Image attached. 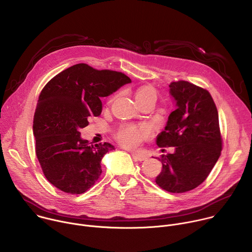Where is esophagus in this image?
<instances>
[{"instance_id":"34e87169","label":"esophagus","mask_w":252,"mask_h":252,"mask_svg":"<svg viewBox=\"0 0 252 252\" xmlns=\"http://www.w3.org/2000/svg\"><path fill=\"white\" fill-rule=\"evenodd\" d=\"M131 154V157L133 158L134 160H137V161H141V160H145L147 159L148 158L145 156V155H141V154H138V153H130Z\"/></svg>"}]
</instances>
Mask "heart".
Listing matches in <instances>:
<instances>
[{
    "instance_id": "obj_1",
    "label": "heart",
    "mask_w": 252,
    "mask_h": 252,
    "mask_svg": "<svg viewBox=\"0 0 252 252\" xmlns=\"http://www.w3.org/2000/svg\"><path fill=\"white\" fill-rule=\"evenodd\" d=\"M148 95H156V92L152 88H142L137 91L135 99ZM150 135V128L147 126H126L118 133V139L126 148L132 149L138 147L143 139Z\"/></svg>"
}]
</instances>
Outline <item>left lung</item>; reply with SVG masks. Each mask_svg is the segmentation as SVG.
<instances>
[{
	"instance_id": "1",
	"label": "left lung",
	"mask_w": 252,
	"mask_h": 252,
	"mask_svg": "<svg viewBox=\"0 0 252 252\" xmlns=\"http://www.w3.org/2000/svg\"><path fill=\"white\" fill-rule=\"evenodd\" d=\"M169 94L175 110L158 134L157 145L174 147V153L158 158L162 169L156 183L166 191L182 193L205 181L220 156L222 140L218 109L206 90L179 81L169 85Z\"/></svg>"
}]
</instances>
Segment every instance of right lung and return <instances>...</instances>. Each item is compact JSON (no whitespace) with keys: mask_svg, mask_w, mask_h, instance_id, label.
<instances>
[{"mask_svg":"<svg viewBox=\"0 0 252 252\" xmlns=\"http://www.w3.org/2000/svg\"><path fill=\"white\" fill-rule=\"evenodd\" d=\"M130 79L119 71L78 63L61 71L43 89L33 116L35 155L48 181L60 190L80 194L97 181L102 157L115 147L90 145L80 129L101 113V97Z\"/></svg>","mask_w":252,"mask_h":252,"instance_id":"right-lung-1","label":"right lung"}]
</instances>
